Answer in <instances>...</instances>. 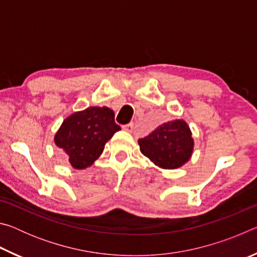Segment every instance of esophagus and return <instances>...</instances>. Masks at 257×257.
I'll return each instance as SVG.
<instances>
[{
    "instance_id": "1",
    "label": "esophagus",
    "mask_w": 257,
    "mask_h": 257,
    "mask_svg": "<svg viewBox=\"0 0 257 257\" xmlns=\"http://www.w3.org/2000/svg\"><path fill=\"white\" fill-rule=\"evenodd\" d=\"M122 129L124 130V132H127V133H132L133 129H134V123L130 122L128 124H124V125H122Z\"/></svg>"
}]
</instances>
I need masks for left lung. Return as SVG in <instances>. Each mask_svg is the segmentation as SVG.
<instances>
[{"instance_id": "obj_1", "label": "left lung", "mask_w": 257, "mask_h": 257, "mask_svg": "<svg viewBox=\"0 0 257 257\" xmlns=\"http://www.w3.org/2000/svg\"><path fill=\"white\" fill-rule=\"evenodd\" d=\"M146 158L162 169H177L190 159L194 149L189 125L184 120H173L159 125L149 136L138 141Z\"/></svg>"}]
</instances>
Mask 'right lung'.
Listing matches in <instances>:
<instances>
[{"label": "right lung", "instance_id": "1", "mask_svg": "<svg viewBox=\"0 0 257 257\" xmlns=\"http://www.w3.org/2000/svg\"><path fill=\"white\" fill-rule=\"evenodd\" d=\"M120 129L111 108L90 106L68 116L55 134L54 142L66 152L72 167L80 170L98 159L105 143Z\"/></svg>", "mask_w": 257, "mask_h": 257}]
</instances>
